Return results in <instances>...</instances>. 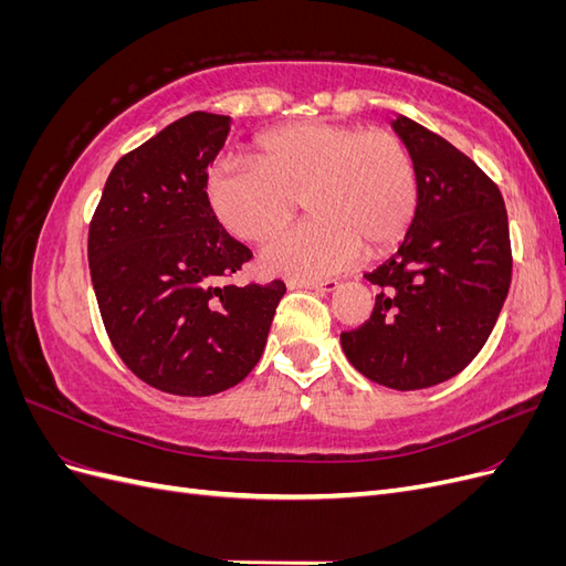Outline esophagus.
<instances>
[{"instance_id":"34e87169","label":"esophagus","mask_w":566,"mask_h":566,"mask_svg":"<svg viewBox=\"0 0 566 566\" xmlns=\"http://www.w3.org/2000/svg\"><path fill=\"white\" fill-rule=\"evenodd\" d=\"M287 287H306V290H321V293H333V290L339 287V281L335 279H328V281H300V279H293L287 281Z\"/></svg>"}]
</instances>
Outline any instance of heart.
Masks as SVG:
<instances>
[{"label":"heart","mask_w":566,"mask_h":566,"mask_svg":"<svg viewBox=\"0 0 566 566\" xmlns=\"http://www.w3.org/2000/svg\"><path fill=\"white\" fill-rule=\"evenodd\" d=\"M205 198L231 235L262 243L287 227L300 200L314 214L262 252V266L287 279H323L406 235L418 210V169L391 129L310 119L262 134L252 163L217 160Z\"/></svg>","instance_id":"heart-1"}]
</instances>
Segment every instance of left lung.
I'll list each match as a JSON object with an SVG mask.
<instances>
[{"label": "left lung", "instance_id": "obj_1", "mask_svg": "<svg viewBox=\"0 0 566 566\" xmlns=\"http://www.w3.org/2000/svg\"><path fill=\"white\" fill-rule=\"evenodd\" d=\"M418 169V210L399 250L366 273L380 287L370 318L339 335L368 380L424 389L482 352L512 281L507 212L474 160L399 115L391 123Z\"/></svg>", "mask_w": 566, "mask_h": 566}]
</instances>
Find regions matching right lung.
I'll return each mask as SVG.
<instances>
[{
    "mask_svg": "<svg viewBox=\"0 0 566 566\" xmlns=\"http://www.w3.org/2000/svg\"><path fill=\"white\" fill-rule=\"evenodd\" d=\"M229 115L196 111L119 158L90 224V271L127 368L177 397H210L260 361L283 281L233 285L252 252L205 198Z\"/></svg>",
    "mask_w": 566,
    "mask_h": 566,
    "instance_id": "add662e5",
    "label": "right lung"
}]
</instances>
